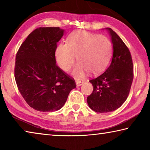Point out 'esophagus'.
<instances>
[{"instance_id":"34e87169","label":"esophagus","mask_w":150,"mask_h":150,"mask_svg":"<svg viewBox=\"0 0 150 150\" xmlns=\"http://www.w3.org/2000/svg\"><path fill=\"white\" fill-rule=\"evenodd\" d=\"M83 84V81H76V85H77V87H79L81 85Z\"/></svg>"}]
</instances>
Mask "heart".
<instances>
[{"label":"heart","instance_id":"obj_1","mask_svg":"<svg viewBox=\"0 0 150 150\" xmlns=\"http://www.w3.org/2000/svg\"><path fill=\"white\" fill-rule=\"evenodd\" d=\"M112 52V42L105 35L77 30L68 35L66 43L57 45L55 56L57 65L65 71L72 67L77 57L79 63L73 75L81 78L88 71L91 74L102 72L110 62Z\"/></svg>","mask_w":150,"mask_h":150}]
</instances>
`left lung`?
Listing matches in <instances>:
<instances>
[{"mask_svg":"<svg viewBox=\"0 0 150 150\" xmlns=\"http://www.w3.org/2000/svg\"><path fill=\"white\" fill-rule=\"evenodd\" d=\"M113 44L110 65L99 76L91 79L93 91L87 98L96 112H108L120 107L130 93L134 78L133 62L130 50L115 32L107 28Z\"/></svg>","mask_w":150,"mask_h":150,"instance_id":"left-lung-1","label":"left lung"}]
</instances>
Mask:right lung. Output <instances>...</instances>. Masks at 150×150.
<instances>
[{"instance_id": "1", "label": "right lung", "mask_w": 150, "mask_h": 150, "mask_svg": "<svg viewBox=\"0 0 150 150\" xmlns=\"http://www.w3.org/2000/svg\"><path fill=\"white\" fill-rule=\"evenodd\" d=\"M63 32L59 27L36 28L16 54L14 77L18 88L28 105L36 110H59L76 87L74 79L56 64L57 42Z\"/></svg>"}]
</instances>
